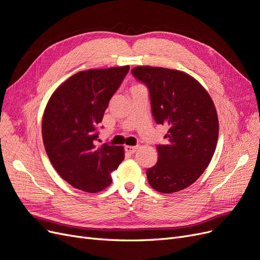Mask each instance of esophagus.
Segmentation results:
<instances>
[{
	"instance_id": "obj_1",
	"label": "esophagus",
	"mask_w": 260,
	"mask_h": 260,
	"mask_svg": "<svg viewBox=\"0 0 260 260\" xmlns=\"http://www.w3.org/2000/svg\"><path fill=\"white\" fill-rule=\"evenodd\" d=\"M137 146H131V145H125L124 146V151L127 152L128 154H133V153H136V151H137Z\"/></svg>"
}]
</instances>
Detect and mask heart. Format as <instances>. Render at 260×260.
Listing matches in <instances>:
<instances>
[{
    "label": "heart",
    "instance_id": "b5f03b06",
    "mask_svg": "<svg viewBox=\"0 0 260 260\" xmlns=\"http://www.w3.org/2000/svg\"><path fill=\"white\" fill-rule=\"evenodd\" d=\"M137 86H140V85H135V86H133V88H137Z\"/></svg>",
    "mask_w": 260,
    "mask_h": 260
}]
</instances>
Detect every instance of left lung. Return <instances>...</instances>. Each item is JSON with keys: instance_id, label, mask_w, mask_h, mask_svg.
<instances>
[{"instance_id": "obj_1", "label": "left lung", "mask_w": 260, "mask_h": 260, "mask_svg": "<svg viewBox=\"0 0 260 260\" xmlns=\"http://www.w3.org/2000/svg\"><path fill=\"white\" fill-rule=\"evenodd\" d=\"M132 75L148 89L152 114L168 127L166 144L157 145L158 160L146 170L148 183L160 193L190 186L215 153L219 121L214 102L190 75L175 69L138 66Z\"/></svg>"}]
</instances>
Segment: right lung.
Segmentation results:
<instances>
[{
  "instance_id": "1",
  "label": "right lung",
  "mask_w": 260,
  "mask_h": 260,
  "mask_svg": "<svg viewBox=\"0 0 260 260\" xmlns=\"http://www.w3.org/2000/svg\"><path fill=\"white\" fill-rule=\"evenodd\" d=\"M129 66L77 73L54 91L42 118L46 154L70 185L89 193L112 183L111 174L124 158L122 146L95 145L98 124Z\"/></svg>"
}]
</instances>
